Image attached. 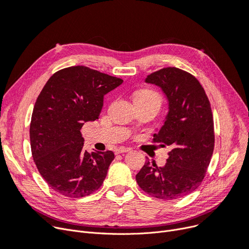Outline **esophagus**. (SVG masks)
<instances>
[{
    "mask_svg": "<svg viewBox=\"0 0 249 249\" xmlns=\"http://www.w3.org/2000/svg\"><path fill=\"white\" fill-rule=\"evenodd\" d=\"M131 151V149H129L128 147H118L115 149V154H121V153H125V152H128Z\"/></svg>",
    "mask_w": 249,
    "mask_h": 249,
    "instance_id": "esophagus-1",
    "label": "esophagus"
}]
</instances>
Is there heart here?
<instances>
[{
    "label": "heart",
    "mask_w": 249,
    "mask_h": 249,
    "mask_svg": "<svg viewBox=\"0 0 249 249\" xmlns=\"http://www.w3.org/2000/svg\"><path fill=\"white\" fill-rule=\"evenodd\" d=\"M134 99L135 101H144V100H150V99H157L161 101L158 94L149 89H141L137 91L134 95Z\"/></svg>",
    "instance_id": "heart-1"
}]
</instances>
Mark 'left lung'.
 Masks as SVG:
<instances>
[{
  "mask_svg": "<svg viewBox=\"0 0 249 249\" xmlns=\"http://www.w3.org/2000/svg\"><path fill=\"white\" fill-rule=\"evenodd\" d=\"M145 81L159 86L168 99L166 120L153 142L170 151L163 167L147 161L136 180L153 197L176 199L196 191L211 162L215 146L211 104L198 80L178 68H163Z\"/></svg>",
  "mask_w": 249,
  "mask_h": 249,
  "instance_id": "8db88e82",
  "label": "left lung"
}]
</instances>
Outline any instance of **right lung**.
Returning a JSON list of instances; mask_svg holds the SVG:
<instances>
[{"mask_svg":"<svg viewBox=\"0 0 249 249\" xmlns=\"http://www.w3.org/2000/svg\"><path fill=\"white\" fill-rule=\"evenodd\" d=\"M123 82L74 66L57 71L42 88L31 116L30 146L40 175L57 194L83 197L102 185L114 154L84 151L81 128L97 120L104 95Z\"/></svg>","mask_w":249,"mask_h":249,"instance_id":"right-lung-1","label":"right lung"}]
</instances>
